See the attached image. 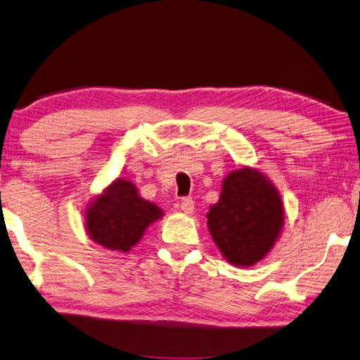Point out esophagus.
Returning a JSON list of instances; mask_svg holds the SVG:
<instances>
[{"mask_svg": "<svg viewBox=\"0 0 360 360\" xmlns=\"http://www.w3.org/2000/svg\"><path fill=\"white\" fill-rule=\"evenodd\" d=\"M179 206H181V209H182V212H186V214H192L193 212V200L191 198V197H184L181 200V202H179Z\"/></svg>", "mask_w": 360, "mask_h": 360, "instance_id": "esophagus-1", "label": "esophagus"}]
</instances>
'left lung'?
I'll list each match as a JSON object with an SVG mask.
<instances>
[{
	"instance_id": "8db88e82",
	"label": "left lung",
	"mask_w": 360,
	"mask_h": 360,
	"mask_svg": "<svg viewBox=\"0 0 360 360\" xmlns=\"http://www.w3.org/2000/svg\"><path fill=\"white\" fill-rule=\"evenodd\" d=\"M282 225V198L276 187L252 168L236 169L226 176L220 200L207 214L214 243L236 266H252L263 259Z\"/></svg>"
}]
</instances>
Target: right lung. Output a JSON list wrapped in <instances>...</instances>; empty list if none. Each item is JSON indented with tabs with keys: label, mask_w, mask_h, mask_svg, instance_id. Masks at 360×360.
I'll return each mask as SVG.
<instances>
[{
	"label": "right lung",
	"mask_w": 360,
	"mask_h": 360,
	"mask_svg": "<svg viewBox=\"0 0 360 360\" xmlns=\"http://www.w3.org/2000/svg\"><path fill=\"white\" fill-rule=\"evenodd\" d=\"M162 217V209L139 197L130 181L116 179L86 212L91 239L108 250L129 252L146 228Z\"/></svg>",
	"instance_id": "add662e5"
}]
</instances>
